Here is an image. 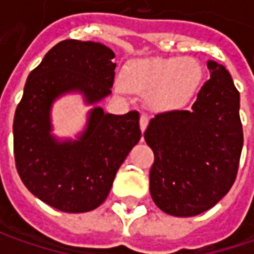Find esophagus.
<instances>
[{"label":"esophagus","mask_w":254,"mask_h":254,"mask_svg":"<svg viewBox=\"0 0 254 254\" xmlns=\"http://www.w3.org/2000/svg\"><path fill=\"white\" fill-rule=\"evenodd\" d=\"M148 122H150V117L147 114H141V117H140V127H141L142 132L145 131V128L148 126Z\"/></svg>","instance_id":"obj_1"}]
</instances>
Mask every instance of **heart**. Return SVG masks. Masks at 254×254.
<instances>
[{
  "label": "heart",
  "instance_id": "1",
  "mask_svg": "<svg viewBox=\"0 0 254 254\" xmlns=\"http://www.w3.org/2000/svg\"><path fill=\"white\" fill-rule=\"evenodd\" d=\"M202 79L203 69L195 58H148L128 64L117 86L122 92L130 89L145 94V103L154 112L170 113L190 102Z\"/></svg>",
  "mask_w": 254,
  "mask_h": 254
}]
</instances>
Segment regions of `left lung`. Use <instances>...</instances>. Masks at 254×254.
<instances>
[{"label": "left lung", "mask_w": 254, "mask_h": 254, "mask_svg": "<svg viewBox=\"0 0 254 254\" xmlns=\"http://www.w3.org/2000/svg\"><path fill=\"white\" fill-rule=\"evenodd\" d=\"M210 77L190 110L157 114L144 132L154 151L150 192L172 216L215 206L232 188L243 147L240 96L229 72L208 61Z\"/></svg>", "instance_id": "1"}]
</instances>
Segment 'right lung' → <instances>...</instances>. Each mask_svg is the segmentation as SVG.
I'll return each instance as SVG.
<instances>
[{
  "mask_svg": "<svg viewBox=\"0 0 254 254\" xmlns=\"http://www.w3.org/2000/svg\"><path fill=\"white\" fill-rule=\"evenodd\" d=\"M114 52L99 42L62 41L28 76L14 117V155L24 185L55 209L82 213L106 200L126 157L140 141V114L106 113L97 103L112 93ZM79 92L88 105L76 140L52 134L50 112L64 94Z\"/></svg>",
  "mask_w": 254,
  "mask_h": 254,
  "instance_id": "1",
  "label": "right lung"
}]
</instances>
